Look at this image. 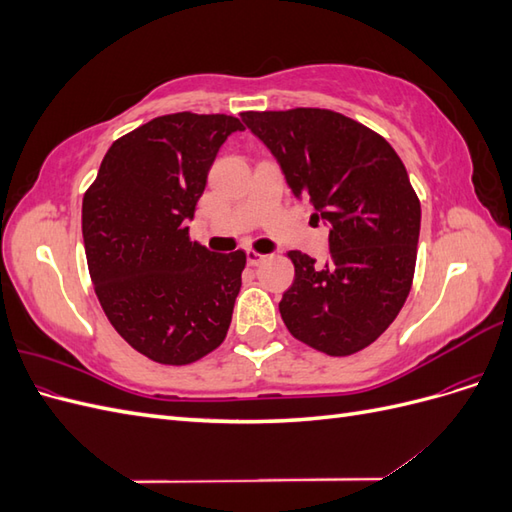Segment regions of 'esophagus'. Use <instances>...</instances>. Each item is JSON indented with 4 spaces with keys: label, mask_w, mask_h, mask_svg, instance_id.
<instances>
[{
    "label": "esophagus",
    "mask_w": 512,
    "mask_h": 512,
    "mask_svg": "<svg viewBox=\"0 0 512 512\" xmlns=\"http://www.w3.org/2000/svg\"><path fill=\"white\" fill-rule=\"evenodd\" d=\"M245 256H247V265H252V267H256V265H260L262 260H265L267 256H262V254H258V252H254V250H247L245 252Z\"/></svg>",
    "instance_id": "obj_1"
}]
</instances>
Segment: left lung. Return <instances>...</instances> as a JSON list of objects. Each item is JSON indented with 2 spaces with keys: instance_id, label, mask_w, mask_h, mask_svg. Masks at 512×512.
Masks as SVG:
<instances>
[{
  "instance_id": "left-lung-1",
  "label": "left lung",
  "mask_w": 512,
  "mask_h": 512,
  "mask_svg": "<svg viewBox=\"0 0 512 512\" xmlns=\"http://www.w3.org/2000/svg\"><path fill=\"white\" fill-rule=\"evenodd\" d=\"M282 166L294 198L329 226V260L288 252L294 282L280 301L288 331L331 356L389 329L414 277L421 203L406 166L376 132L327 108L241 113Z\"/></svg>"
}]
</instances>
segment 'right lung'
Masks as SVG:
<instances>
[{
	"mask_svg": "<svg viewBox=\"0 0 512 512\" xmlns=\"http://www.w3.org/2000/svg\"><path fill=\"white\" fill-rule=\"evenodd\" d=\"M230 115L175 113L121 136L83 198L87 267L115 331L147 359L188 365L218 348L241 288L245 252L190 241Z\"/></svg>",
	"mask_w": 512,
	"mask_h": 512,
	"instance_id": "add662e5",
	"label": "right lung"
}]
</instances>
